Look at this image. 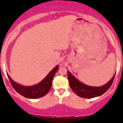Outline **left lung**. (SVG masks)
Listing matches in <instances>:
<instances>
[{
  "mask_svg": "<svg viewBox=\"0 0 123 123\" xmlns=\"http://www.w3.org/2000/svg\"><path fill=\"white\" fill-rule=\"evenodd\" d=\"M67 73H68V82L72 89L78 96L87 99H91L97 96H100L103 94H104L110 88L116 75V74H115L112 78L105 85L102 86L95 87V86H88L85 84L82 83L75 78L74 75H72L70 72L67 71Z\"/></svg>",
  "mask_w": 123,
  "mask_h": 123,
  "instance_id": "1",
  "label": "left lung"
}]
</instances>
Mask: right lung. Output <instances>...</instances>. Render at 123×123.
<instances>
[{
    "label": "right lung",
    "mask_w": 123,
    "mask_h": 123,
    "mask_svg": "<svg viewBox=\"0 0 123 123\" xmlns=\"http://www.w3.org/2000/svg\"><path fill=\"white\" fill-rule=\"evenodd\" d=\"M58 68L59 66H56L41 82L31 86H24L19 85L10 78L8 74H7V76L12 86L18 93L29 99H38L45 96L50 90L52 86V81Z\"/></svg>",
    "instance_id": "obj_1"
}]
</instances>
